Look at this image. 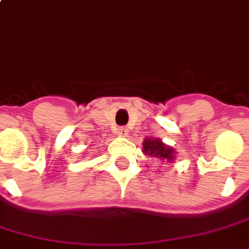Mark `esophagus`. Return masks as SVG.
<instances>
[{"instance_id": "obj_1", "label": "esophagus", "mask_w": 249, "mask_h": 249, "mask_svg": "<svg viewBox=\"0 0 249 249\" xmlns=\"http://www.w3.org/2000/svg\"><path fill=\"white\" fill-rule=\"evenodd\" d=\"M116 133H117V136H120V137H125V136L128 134V129L124 128V126H120Z\"/></svg>"}]
</instances>
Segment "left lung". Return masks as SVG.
Masks as SVG:
<instances>
[{
    "mask_svg": "<svg viewBox=\"0 0 249 249\" xmlns=\"http://www.w3.org/2000/svg\"><path fill=\"white\" fill-rule=\"evenodd\" d=\"M142 153L149 157L157 158L161 161L173 162L176 160V149L166 145L161 139L146 137L142 142Z\"/></svg>",
    "mask_w": 249,
    "mask_h": 249,
    "instance_id": "1",
    "label": "left lung"
}]
</instances>
